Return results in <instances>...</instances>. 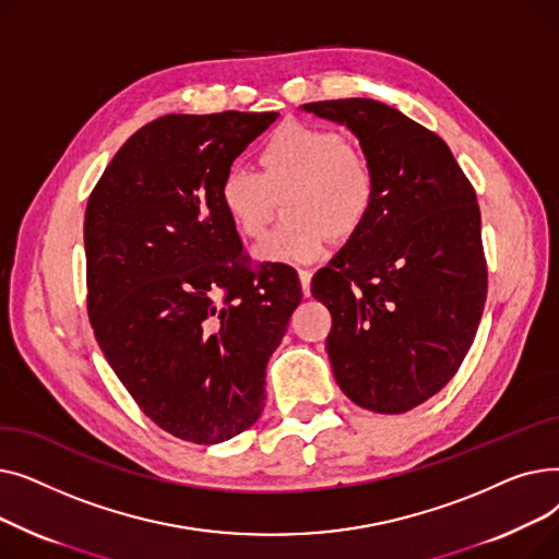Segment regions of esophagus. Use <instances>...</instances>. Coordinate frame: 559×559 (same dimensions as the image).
I'll use <instances>...</instances> for the list:
<instances>
[{"label":"esophagus","mask_w":559,"mask_h":559,"mask_svg":"<svg viewBox=\"0 0 559 559\" xmlns=\"http://www.w3.org/2000/svg\"><path fill=\"white\" fill-rule=\"evenodd\" d=\"M299 281L304 287V295H310V281H312V270H299Z\"/></svg>","instance_id":"1"}]
</instances>
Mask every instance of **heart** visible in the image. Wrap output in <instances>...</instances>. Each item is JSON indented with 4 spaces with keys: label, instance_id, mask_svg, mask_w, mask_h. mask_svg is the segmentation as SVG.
Here are the masks:
<instances>
[{
    "label": "heart",
    "instance_id": "1",
    "mask_svg": "<svg viewBox=\"0 0 559 559\" xmlns=\"http://www.w3.org/2000/svg\"><path fill=\"white\" fill-rule=\"evenodd\" d=\"M260 171L228 165L219 203L247 238H260L276 197H287V224L255 247L262 262L304 264L326 251L329 240L346 242L365 228L378 201V171L358 144L326 127L287 122L260 146Z\"/></svg>",
    "mask_w": 559,
    "mask_h": 559
}]
</instances>
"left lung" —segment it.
I'll list each match as a JSON object with an SVG mask.
<instances>
[{
  "label": "left lung",
  "instance_id": "obj_1",
  "mask_svg": "<svg viewBox=\"0 0 559 559\" xmlns=\"http://www.w3.org/2000/svg\"><path fill=\"white\" fill-rule=\"evenodd\" d=\"M346 124L378 171L365 228L312 278L333 317L326 337L340 390L401 415L457 373L474 344L487 260L476 190L437 133L373 99L304 104Z\"/></svg>",
  "mask_w": 559,
  "mask_h": 559
}]
</instances>
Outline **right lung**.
<instances>
[{
	"instance_id": "add662e5",
	"label": "right lung",
	"mask_w": 559,
	"mask_h": 559,
	"mask_svg": "<svg viewBox=\"0 0 559 559\" xmlns=\"http://www.w3.org/2000/svg\"><path fill=\"white\" fill-rule=\"evenodd\" d=\"M278 112L163 115L115 154L87 199V317L138 407L219 444L264 407V369L301 304L297 272L251 264L219 181Z\"/></svg>"
}]
</instances>
